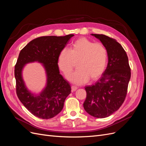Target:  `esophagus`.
I'll return each instance as SVG.
<instances>
[{"label":"esophagus","instance_id":"esophagus-1","mask_svg":"<svg viewBox=\"0 0 146 146\" xmlns=\"http://www.w3.org/2000/svg\"><path fill=\"white\" fill-rule=\"evenodd\" d=\"M77 90V86H71V91L72 92L76 91Z\"/></svg>","mask_w":146,"mask_h":146}]
</instances>
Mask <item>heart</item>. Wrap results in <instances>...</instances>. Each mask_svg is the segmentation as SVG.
Returning <instances> with one entry per match:
<instances>
[{
    "mask_svg": "<svg viewBox=\"0 0 146 146\" xmlns=\"http://www.w3.org/2000/svg\"><path fill=\"white\" fill-rule=\"evenodd\" d=\"M107 61V52L101 43H94L82 37L75 41L69 48L61 50L57 58L59 69L67 76L77 63V69L69 74L68 79L77 85L95 80L103 74Z\"/></svg>",
    "mask_w": 146,
    "mask_h": 146,
    "instance_id": "b5f03b06",
    "label": "heart"
}]
</instances>
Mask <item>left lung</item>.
<instances>
[{
    "mask_svg": "<svg viewBox=\"0 0 146 146\" xmlns=\"http://www.w3.org/2000/svg\"><path fill=\"white\" fill-rule=\"evenodd\" d=\"M100 41L108 55V64L102 76L94 85L86 86L83 108L91 116L105 118L120 108L127 95L131 77L125 51L116 39L105 35L91 34Z\"/></svg>",
    "mask_w": 146,
    "mask_h": 146,
    "instance_id": "obj_1",
    "label": "left lung"
}]
</instances>
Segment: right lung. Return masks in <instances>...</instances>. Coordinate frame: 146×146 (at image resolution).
<instances>
[{
	"mask_svg": "<svg viewBox=\"0 0 146 146\" xmlns=\"http://www.w3.org/2000/svg\"><path fill=\"white\" fill-rule=\"evenodd\" d=\"M74 36L70 34L39 37L29 42L19 53L15 69L16 93L24 107L39 118L48 119L56 116L63 110L65 99L70 93L69 83L60 74L57 58ZM34 62L42 64L46 76L45 87L38 94L28 89L22 76L24 66Z\"/></svg>",
	"mask_w": 146,
	"mask_h": 146,
	"instance_id": "1",
	"label": "right lung"
}]
</instances>
